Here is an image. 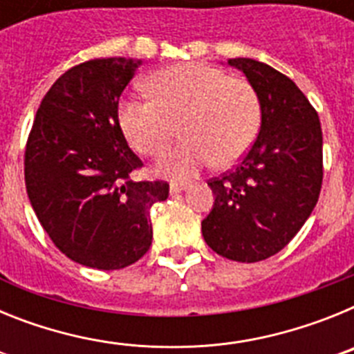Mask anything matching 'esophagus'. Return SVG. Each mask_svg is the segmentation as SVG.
Wrapping results in <instances>:
<instances>
[{"mask_svg":"<svg viewBox=\"0 0 354 354\" xmlns=\"http://www.w3.org/2000/svg\"><path fill=\"white\" fill-rule=\"evenodd\" d=\"M186 187H187V183H179V180H171V183H170V193H171V195H175V193L184 192Z\"/></svg>","mask_w":354,"mask_h":354,"instance_id":"esophagus-1","label":"esophagus"}]
</instances>
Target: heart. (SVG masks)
I'll use <instances>...</instances> for the list:
<instances>
[{"instance_id": "obj_1", "label": "heart", "mask_w": 354, "mask_h": 354, "mask_svg": "<svg viewBox=\"0 0 354 354\" xmlns=\"http://www.w3.org/2000/svg\"><path fill=\"white\" fill-rule=\"evenodd\" d=\"M145 88L150 101H122L118 120L131 145L152 158L168 149L179 127L184 140L159 161L162 175L186 179L212 161L230 167L257 140L261 99L245 77L205 64H183L156 72Z\"/></svg>"}]
</instances>
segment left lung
<instances>
[{
	"label": "left lung",
	"mask_w": 354,
	"mask_h": 354,
	"mask_svg": "<svg viewBox=\"0 0 354 354\" xmlns=\"http://www.w3.org/2000/svg\"><path fill=\"white\" fill-rule=\"evenodd\" d=\"M228 65L257 90L261 131L234 170L209 180L214 204L202 234L221 257L259 262L286 248L317 204L323 131L314 106L282 72L252 58Z\"/></svg>",
	"instance_id": "1"
}]
</instances>
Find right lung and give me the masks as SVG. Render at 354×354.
<instances>
[{"label":"right lung","mask_w":354,"mask_h":354,"mask_svg":"<svg viewBox=\"0 0 354 354\" xmlns=\"http://www.w3.org/2000/svg\"><path fill=\"white\" fill-rule=\"evenodd\" d=\"M131 58L68 68L44 95L24 152L28 198L55 246L77 264L111 271L152 245L149 211L168 198L165 180L131 179L143 167L118 122Z\"/></svg>","instance_id":"add662e5"}]
</instances>
